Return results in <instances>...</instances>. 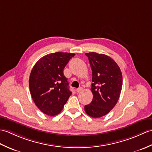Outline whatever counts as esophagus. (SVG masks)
<instances>
[{"instance_id":"1","label":"esophagus","mask_w":152,"mask_h":152,"mask_svg":"<svg viewBox=\"0 0 152 152\" xmlns=\"http://www.w3.org/2000/svg\"><path fill=\"white\" fill-rule=\"evenodd\" d=\"M76 92L77 93H79V92H81L82 91V88H78V89H76Z\"/></svg>"}]
</instances>
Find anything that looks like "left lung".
I'll use <instances>...</instances> for the list:
<instances>
[{
  "label": "left lung",
  "instance_id": "8db88e82",
  "mask_svg": "<svg viewBox=\"0 0 152 152\" xmlns=\"http://www.w3.org/2000/svg\"><path fill=\"white\" fill-rule=\"evenodd\" d=\"M92 70L91 102L86 105V114L98 118L106 115L117 103L122 88V74L110 57L95 52L85 53Z\"/></svg>",
  "mask_w": 152,
  "mask_h": 152
}]
</instances>
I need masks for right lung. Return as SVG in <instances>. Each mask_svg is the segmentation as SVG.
<instances>
[{"instance_id":"add662e5","label":"right lung","mask_w":152,"mask_h":152,"mask_svg":"<svg viewBox=\"0 0 152 152\" xmlns=\"http://www.w3.org/2000/svg\"><path fill=\"white\" fill-rule=\"evenodd\" d=\"M74 56L63 52L50 53L40 58L32 69L28 81L31 96L44 114H59L72 94L63 70Z\"/></svg>"}]
</instances>
